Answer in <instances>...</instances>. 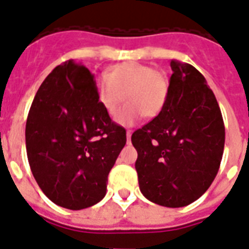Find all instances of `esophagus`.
<instances>
[{
  "label": "esophagus",
  "mask_w": 249,
  "mask_h": 249,
  "mask_svg": "<svg viewBox=\"0 0 249 249\" xmlns=\"http://www.w3.org/2000/svg\"><path fill=\"white\" fill-rule=\"evenodd\" d=\"M131 134H132V131H131V130H127V132H126V136H127V142H130Z\"/></svg>",
  "instance_id": "34e87169"
}]
</instances>
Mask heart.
Here are the masks:
<instances>
[{
  "label": "heart",
  "instance_id": "b5f03b06",
  "mask_svg": "<svg viewBox=\"0 0 249 249\" xmlns=\"http://www.w3.org/2000/svg\"><path fill=\"white\" fill-rule=\"evenodd\" d=\"M169 90V79L162 72L139 62L119 63L96 80L98 103L111 118L118 114L124 96L127 105L118 117V122L124 126L142 115L157 117L166 105Z\"/></svg>",
  "mask_w": 249,
  "mask_h": 249
}]
</instances>
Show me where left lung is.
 Segmentation results:
<instances>
[{"label": "left lung", "instance_id": "8db88e82", "mask_svg": "<svg viewBox=\"0 0 249 249\" xmlns=\"http://www.w3.org/2000/svg\"><path fill=\"white\" fill-rule=\"evenodd\" d=\"M166 105L131 136L142 194L167 208L186 207L211 187L225 146V124L213 90L190 63L173 59Z\"/></svg>", "mask_w": 249, "mask_h": 249}]
</instances>
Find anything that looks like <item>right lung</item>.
I'll use <instances>...</instances> for the list:
<instances>
[{
  "label": "right lung",
  "instance_id": "add662e5",
  "mask_svg": "<svg viewBox=\"0 0 249 249\" xmlns=\"http://www.w3.org/2000/svg\"><path fill=\"white\" fill-rule=\"evenodd\" d=\"M126 130L100 105L93 75L72 59L36 92L26 123L27 157L46 197L80 211L101 201Z\"/></svg>",
  "mask_w": 249,
  "mask_h": 249
}]
</instances>
